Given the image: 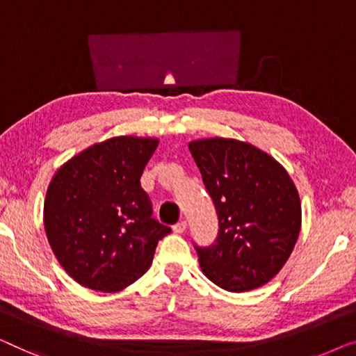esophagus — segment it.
I'll use <instances>...</instances> for the list:
<instances>
[{
  "instance_id": "esophagus-1",
  "label": "esophagus",
  "mask_w": 356,
  "mask_h": 356,
  "mask_svg": "<svg viewBox=\"0 0 356 356\" xmlns=\"http://www.w3.org/2000/svg\"><path fill=\"white\" fill-rule=\"evenodd\" d=\"M185 229H187V221H180V222L176 224V226L172 227V230H174V232H176V234H184Z\"/></svg>"
}]
</instances>
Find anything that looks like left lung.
<instances>
[{
    "mask_svg": "<svg viewBox=\"0 0 356 356\" xmlns=\"http://www.w3.org/2000/svg\"><path fill=\"white\" fill-rule=\"evenodd\" d=\"M219 219L209 247H198L204 276L229 292L269 282L297 243L302 207L293 180L268 153L234 138L188 143Z\"/></svg>",
    "mask_w": 356,
    "mask_h": 356,
    "instance_id": "1",
    "label": "left lung"
}]
</instances>
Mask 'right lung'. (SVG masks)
<instances>
[{"instance_id":"1","label":"right lung","mask_w":356,"mask_h":356,"mask_svg":"<svg viewBox=\"0 0 356 356\" xmlns=\"http://www.w3.org/2000/svg\"><path fill=\"white\" fill-rule=\"evenodd\" d=\"M152 137H113L64 163L48 185L43 224L49 247L76 282L119 292L152 266L171 227L152 214L140 185L158 147Z\"/></svg>"}]
</instances>
